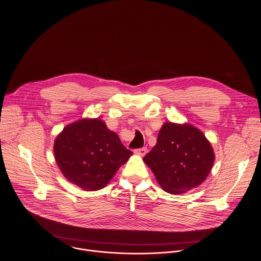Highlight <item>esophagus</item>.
I'll return each instance as SVG.
<instances>
[{
	"instance_id": "obj_1",
	"label": "esophagus",
	"mask_w": 261,
	"mask_h": 261,
	"mask_svg": "<svg viewBox=\"0 0 261 261\" xmlns=\"http://www.w3.org/2000/svg\"><path fill=\"white\" fill-rule=\"evenodd\" d=\"M134 153L136 155H139L141 157H143L145 154H146V148L145 147H141V148H137V150L134 151Z\"/></svg>"
}]
</instances>
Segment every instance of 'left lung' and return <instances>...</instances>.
<instances>
[{
    "label": "left lung",
    "mask_w": 261,
    "mask_h": 261,
    "mask_svg": "<svg viewBox=\"0 0 261 261\" xmlns=\"http://www.w3.org/2000/svg\"><path fill=\"white\" fill-rule=\"evenodd\" d=\"M162 189L182 194L200 186L212 170L215 153L211 142L191 124L164 123L157 143L143 158Z\"/></svg>",
    "instance_id": "1"
}]
</instances>
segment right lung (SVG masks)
<instances>
[{"label": "right lung", "instance_id": "right-lung-1", "mask_svg": "<svg viewBox=\"0 0 261 261\" xmlns=\"http://www.w3.org/2000/svg\"><path fill=\"white\" fill-rule=\"evenodd\" d=\"M54 153L63 175L85 191L104 188L133 155L99 118L67 125L55 139Z\"/></svg>", "mask_w": 261, "mask_h": 261}]
</instances>
